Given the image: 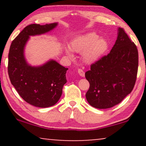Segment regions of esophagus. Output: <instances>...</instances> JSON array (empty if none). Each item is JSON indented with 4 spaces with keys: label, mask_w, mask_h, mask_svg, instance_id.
I'll list each match as a JSON object with an SVG mask.
<instances>
[{
    "label": "esophagus",
    "mask_w": 146,
    "mask_h": 146,
    "mask_svg": "<svg viewBox=\"0 0 146 146\" xmlns=\"http://www.w3.org/2000/svg\"><path fill=\"white\" fill-rule=\"evenodd\" d=\"M78 72L79 75L80 76L84 77L85 73H84V72L82 70V69H78Z\"/></svg>",
    "instance_id": "obj_1"
}]
</instances>
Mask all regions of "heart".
Instances as JSON below:
<instances>
[{
    "label": "heart",
    "mask_w": 146,
    "mask_h": 146,
    "mask_svg": "<svg viewBox=\"0 0 146 146\" xmlns=\"http://www.w3.org/2000/svg\"><path fill=\"white\" fill-rule=\"evenodd\" d=\"M109 48V43L106 39L100 38L95 33H90L76 37L70 43V48L76 52H82V56L86 63L92 64L98 61ZM70 57H72L70 49L66 50Z\"/></svg>",
    "instance_id": "b5f03b06"
}]
</instances>
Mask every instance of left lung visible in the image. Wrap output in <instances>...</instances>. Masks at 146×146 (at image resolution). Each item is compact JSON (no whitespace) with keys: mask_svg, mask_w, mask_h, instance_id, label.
I'll return each mask as SVG.
<instances>
[{"mask_svg":"<svg viewBox=\"0 0 146 146\" xmlns=\"http://www.w3.org/2000/svg\"><path fill=\"white\" fill-rule=\"evenodd\" d=\"M110 52L92 64L85 73L90 83L86 98L90 104L107 109L118 104L131 93L136 81L138 52L122 28Z\"/></svg>","mask_w":146,"mask_h":146,"instance_id":"8db88e82","label":"left lung"}]
</instances>
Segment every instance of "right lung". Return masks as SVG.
Here are the masks:
<instances>
[{
    "label": "right lung",
    "instance_id": "1",
    "mask_svg": "<svg viewBox=\"0 0 146 146\" xmlns=\"http://www.w3.org/2000/svg\"><path fill=\"white\" fill-rule=\"evenodd\" d=\"M57 25L54 23L27 26L13 40L10 47L8 63L10 80L22 98L36 107L48 108L58 102L67 82L68 68L53 60L40 66H32L26 60L24 50L30 36L46 33Z\"/></svg>",
    "mask_w": 146,
    "mask_h": 146
}]
</instances>
